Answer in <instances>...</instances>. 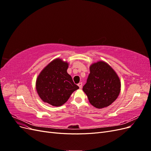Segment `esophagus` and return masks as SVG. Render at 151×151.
I'll return each mask as SVG.
<instances>
[{"instance_id":"obj_1","label":"esophagus","mask_w":151,"mask_h":151,"mask_svg":"<svg viewBox=\"0 0 151 151\" xmlns=\"http://www.w3.org/2000/svg\"><path fill=\"white\" fill-rule=\"evenodd\" d=\"M78 86L79 87V88H81L82 86H83V83H79L78 84Z\"/></svg>"}]
</instances>
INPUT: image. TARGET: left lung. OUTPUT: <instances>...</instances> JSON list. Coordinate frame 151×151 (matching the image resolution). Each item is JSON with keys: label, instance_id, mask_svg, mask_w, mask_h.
<instances>
[{"label": "left lung", "instance_id": "8db88e82", "mask_svg": "<svg viewBox=\"0 0 151 151\" xmlns=\"http://www.w3.org/2000/svg\"><path fill=\"white\" fill-rule=\"evenodd\" d=\"M90 74L83 90L89 103L101 109L109 106L115 101L121 90V83L115 71L103 61L90 66Z\"/></svg>", "mask_w": 151, "mask_h": 151}]
</instances>
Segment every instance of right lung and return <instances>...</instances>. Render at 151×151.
<instances>
[{"mask_svg": "<svg viewBox=\"0 0 151 151\" xmlns=\"http://www.w3.org/2000/svg\"><path fill=\"white\" fill-rule=\"evenodd\" d=\"M68 67L67 62L56 58L40 72L36 79V89L43 101L53 106H60L79 88L67 73Z\"/></svg>", "mask_w": 151, "mask_h": 151, "instance_id": "add662e5", "label": "right lung"}]
</instances>
